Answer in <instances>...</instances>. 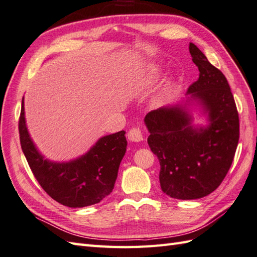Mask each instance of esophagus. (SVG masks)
Segmentation results:
<instances>
[{
  "mask_svg": "<svg viewBox=\"0 0 257 257\" xmlns=\"http://www.w3.org/2000/svg\"><path fill=\"white\" fill-rule=\"evenodd\" d=\"M128 139L131 142H141L143 141V134L139 128H133L129 130Z\"/></svg>",
  "mask_w": 257,
  "mask_h": 257,
  "instance_id": "obj_1",
  "label": "esophagus"
}]
</instances>
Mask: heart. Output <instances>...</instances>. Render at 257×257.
I'll list each match as a JSON object with an SVG mask.
<instances>
[{
	"label": "heart",
	"instance_id": "1",
	"mask_svg": "<svg viewBox=\"0 0 257 257\" xmlns=\"http://www.w3.org/2000/svg\"><path fill=\"white\" fill-rule=\"evenodd\" d=\"M164 63L162 61H159V62H155L153 64H150L148 66V69H147V72L146 75H144L143 79H142V84L143 85H151L155 83L159 79L161 78L163 71H164ZM170 83H172V80H168L166 82V85L165 88H164V90L160 93V96L159 97H162L164 94H165V92L167 91V89L169 88Z\"/></svg>",
	"mask_w": 257,
	"mask_h": 257
}]
</instances>
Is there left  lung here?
<instances>
[{"label": "left lung", "mask_w": 257, "mask_h": 257, "mask_svg": "<svg viewBox=\"0 0 257 257\" xmlns=\"http://www.w3.org/2000/svg\"><path fill=\"white\" fill-rule=\"evenodd\" d=\"M199 79L186 97L144 118L151 151L160 161L162 191L179 200L201 199L219 187L239 142V115L222 72L190 43ZM204 124L193 123L194 113Z\"/></svg>", "instance_id": "left-lung-1"}]
</instances>
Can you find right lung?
Returning <instances> with one entry per match:
<instances>
[{
  "instance_id": "obj_1",
  "label": "right lung",
  "mask_w": 257,
  "mask_h": 257,
  "mask_svg": "<svg viewBox=\"0 0 257 257\" xmlns=\"http://www.w3.org/2000/svg\"><path fill=\"white\" fill-rule=\"evenodd\" d=\"M126 131L101 137L84 154L55 162L38 150L28 131L22 102L19 136L23 152L36 179L52 199L68 207H85L101 202L113 191L120 162L127 150Z\"/></svg>"
}]
</instances>
